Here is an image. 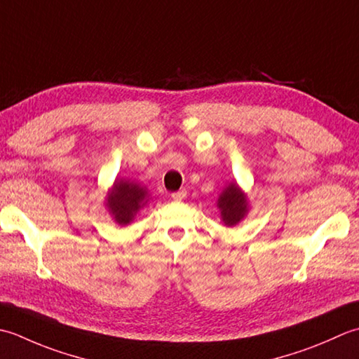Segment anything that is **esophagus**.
<instances>
[{"mask_svg":"<svg viewBox=\"0 0 359 359\" xmlns=\"http://www.w3.org/2000/svg\"><path fill=\"white\" fill-rule=\"evenodd\" d=\"M186 195H187L186 190H178V192H173L170 196H172L173 201H181V200L186 198Z\"/></svg>","mask_w":359,"mask_h":359,"instance_id":"34e87169","label":"esophagus"}]
</instances>
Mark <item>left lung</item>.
<instances>
[{"label": "left lung", "instance_id": "1", "mask_svg": "<svg viewBox=\"0 0 359 359\" xmlns=\"http://www.w3.org/2000/svg\"><path fill=\"white\" fill-rule=\"evenodd\" d=\"M217 209L220 212L222 223L228 228H233L245 220L250 212V200L237 181H231L224 186L223 192L218 195Z\"/></svg>", "mask_w": 359, "mask_h": 359}]
</instances>
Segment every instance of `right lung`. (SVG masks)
Here are the masks:
<instances>
[{
	"label": "right lung",
	"instance_id": "add662e5",
	"mask_svg": "<svg viewBox=\"0 0 359 359\" xmlns=\"http://www.w3.org/2000/svg\"><path fill=\"white\" fill-rule=\"evenodd\" d=\"M150 201L149 189L141 182L116 178L105 196V208L114 223L126 228Z\"/></svg>",
	"mask_w": 359,
	"mask_h": 359
}]
</instances>
